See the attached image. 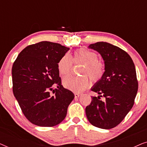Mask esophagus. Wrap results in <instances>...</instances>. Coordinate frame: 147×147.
<instances>
[{"mask_svg": "<svg viewBox=\"0 0 147 147\" xmlns=\"http://www.w3.org/2000/svg\"><path fill=\"white\" fill-rule=\"evenodd\" d=\"M80 95H81V94H78V93H75V94H74V96H75V98H78V97H80Z\"/></svg>", "mask_w": 147, "mask_h": 147, "instance_id": "1", "label": "esophagus"}]
</instances>
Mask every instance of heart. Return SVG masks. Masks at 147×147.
I'll use <instances>...</instances> for the list:
<instances>
[{"mask_svg": "<svg viewBox=\"0 0 147 147\" xmlns=\"http://www.w3.org/2000/svg\"><path fill=\"white\" fill-rule=\"evenodd\" d=\"M74 61L75 63H82L84 65L80 71L82 76H69L63 78V86L70 91H83L90 85L89 77L92 82H98L102 79L105 74L106 65L104 62L98 59V54L95 51L85 48L76 51L73 58L69 53L65 54L57 63L59 74L62 76H67L71 73Z\"/></svg>", "mask_w": 147, "mask_h": 147, "instance_id": "b5f03b06", "label": "heart"}]
</instances>
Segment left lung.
<instances>
[{"label": "left lung", "mask_w": 147, "mask_h": 147, "mask_svg": "<svg viewBox=\"0 0 147 147\" xmlns=\"http://www.w3.org/2000/svg\"><path fill=\"white\" fill-rule=\"evenodd\" d=\"M88 47L101 55L106 71L91 88L100 96L92 97L91 104L86 108V116L96 127L110 129L124 120L134 105L138 86L135 66L130 56L117 46L97 42Z\"/></svg>", "instance_id": "8db88e82"}]
</instances>
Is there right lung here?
<instances>
[{
  "instance_id": "obj_1",
  "label": "right lung",
  "mask_w": 147,
  "mask_h": 147,
  "mask_svg": "<svg viewBox=\"0 0 147 147\" xmlns=\"http://www.w3.org/2000/svg\"><path fill=\"white\" fill-rule=\"evenodd\" d=\"M69 49L59 43L41 41L25 47L14 62V96L27 119L35 125L51 127L59 124L74 100L73 92L61 85L57 69L59 59Z\"/></svg>"
}]
</instances>
